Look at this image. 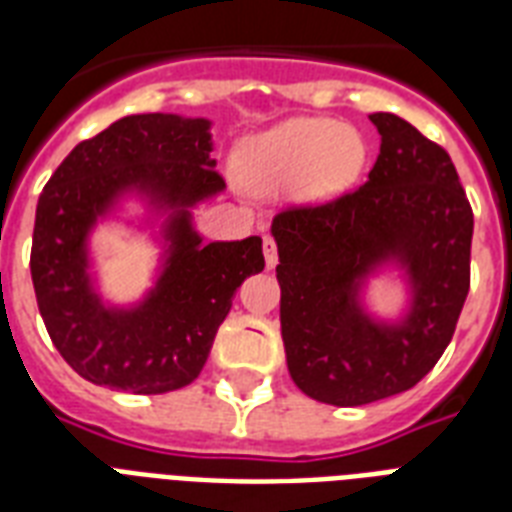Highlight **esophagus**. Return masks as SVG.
Masks as SVG:
<instances>
[{
  "mask_svg": "<svg viewBox=\"0 0 512 512\" xmlns=\"http://www.w3.org/2000/svg\"><path fill=\"white\" fill-rule=\"evenodd\" d=\"M263 252H265V265H268V268H276V263H279V252H276V241H273L271 236H265Z\"/></svg>",
  "mask_w": 512,
  "mask_h": 512,
  "instance_id": "obj_1",
  "label": "esophagus"
}]
</instances>
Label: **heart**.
<instances>
[{
  "instance_id": "obj_1",
  "label": "heart",
  "mask_w": 512,
  "mask_h": 512,
  "mask_svg": "<svg viewBox=\"0 0 512 512\" xmlns=\"http://www.w3.org/2000/svg\"><path fill=\"white\" fill-rule=\"evenodd\" d=\"M366 162L364 138L353 127L300 116L249 138L239 151V175L249 191L327 201L348 191Z\"/></svg>"
}]
</instances>
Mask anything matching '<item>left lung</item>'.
Returning a JSON list of instances; mask_svg holds the SVG:
<instances>
[{
  "label": "left lung",
  "mask_w": 512,
  "mask_h": 512,
  "mask_svg": "<svg viewBox=\"0 0 512 512\" xmlns=\"http://www.w3.org/2000/svg\"><path fill=\"white\" fill-rule=\"evenodd\" d=\"M380 156L358 191L271 225L281 340L305 396L361 406L414 388L454 335L470 289L473 212L444 148L396 114H372ZM393 275L396 314L373 311Z\"/></svg>",
  "instance_id": "left-lung-1"
}]
</instances>
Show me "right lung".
I'll use <instances>...</instances> for the list:
<instances>
[{
  "label": "right lung",
  "mask_w": 512,
  "mask_h": 512,
  "mask_svg": "<svg viewBox=\"0 0 512 512\" xmlns=\"http://www.w3.org/2000/svg\"><path fill=\"white\" fill-rule=\"evenodd\" d=\"M204 116H124L63 159L36 204L31 279L44 327L84 380L156 396L207 364L247 276L265 268L263 239L204 241L193 209L225 191ZM122 224L157 249L138 301L99 292L94 233Z\"/></svg>",
  "instance_id": "right-lung-1"
}]
</instances>
